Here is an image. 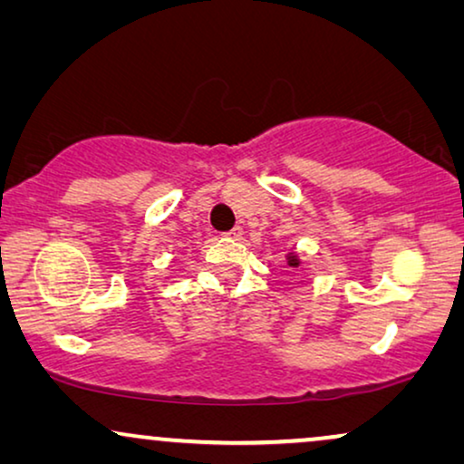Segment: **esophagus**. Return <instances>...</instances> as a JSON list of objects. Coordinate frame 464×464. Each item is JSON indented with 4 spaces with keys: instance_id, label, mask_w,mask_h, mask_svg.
Masks as SVG:
<instances>
[{
    "instance_id": "34e87169",
    "label": "esophagus",
    "mask_w": 464,
    "mask_h": 464,
    "mask_svg": "<svg viewBox=\"0 0 464 464\" xmlns=\"http://www.w3.org/2000/svg\"><path fill=\"white\" fill-rule=\"evenodd\" d=\"M226 237H227V238H234V240H238L240 237H243V227H240V226H234L232 230H227V232H226Z\"/></svg>"
}]
</instances>
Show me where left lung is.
I'll return each instance as SVG.
<instances>
[{
  "mask_svg": "<svg viewBox=\"0 0 464 464\" xmlns=\"http://www.w3.org/2000/svg\"><path fill=\"white\" fill-rule=\"evenodd\" d=\"M287 264L294 266V268H297V266H300V259H297V256H291V253H289V256H287Z\"/></svg>",
  "mask_w": 464,
  "mask_h": 464,
  "instance_id": "8db88e82",
  "label": "left lung"
}]
</instances>
